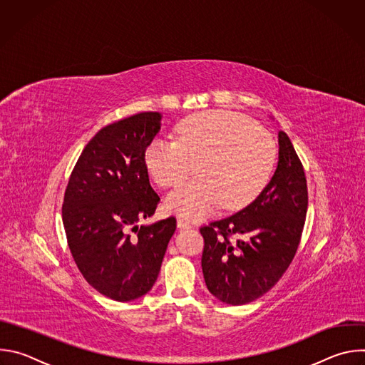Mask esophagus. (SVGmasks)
<instances>
[{"label": "esophagus", "instance_id": "obj_1", "mask_svg": "<svg viewBox=\"0 0 365 365\" xmlns=\"http://www.w3.org/2000/svg\"><path fill=\"white\" fill-rule=\"evenodd\" d=\"M178 228H180V230H189V228H192V224L187 222V221L183 220V218H178Z\"/></svg>", "mask_w": 365, "mask_h": 365}]
</instances>
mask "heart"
Listing matches in <instances>:
<instances>
[{
  "label": "heart",
  "instance_id": "1",
  "mask_svg": "<svg viewBox=\"0 0 365 365\" xmlns=\"http://www.w3.org/2000/svg\"><path fill=\"white\" fill-rule=\"evenodd\" d=\"M179 141L153 140L144 151L151 179L173 187L199 165L202 179L182 185L166 197V210L186 221H200L221 205L241 210L269 183L276 143L248 118L222 110L203 111L178 125Z\"/></svg>",
  "mask_w": 365,
  "mask_h": 365
}]
</instances>
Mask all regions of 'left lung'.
I'll use <instances>...</instances> for the list:
<instances>
[{
	"label": "left lung",
	"mask_w": 365,
	"mask_h": 365,
	"mask_svg": "<svg viewBox=\"0 0 365 365\" xmlns=\"http://www.w3.org/2000/svg\"><path fill=\"white\" fill-rule=\"evenodd\" d=\"M307 211L303 166L284 131L269 185L237 214L202 227V272L207 290L238 306L267 293L297 251ZM237 235V242L229 237Z\"/></svg>",
	"instance_id": "obj_1"
}]
</instances>
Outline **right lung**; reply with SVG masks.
<instances>
[{"instance_id": "right-lung-1", "label": "right lung", "mask_w": 365, "mask_h": 365, "mask_svg": "<svg viewBox=\"0 0 365 365\" xmlns=\"http://www.w3.org/2000/svg\"><path fill=\"white\" fill-rule=\"evenodd\" d=\"M160 121L159 113H140L99 130L65 192L62 218L75 263L95 290L117 302L153 287L176 230L175 217L137 225L160 202L144 163Z\"/></svg>"}]
</instances>
